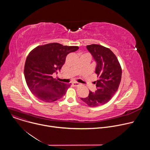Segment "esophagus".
Instances as JSON below:
<instances>
[{"instance_id":"esophagus-1","label":"esophagus","mask_w":150,"mask_h":150,"mask_svg":"<svg viewBox=\"0 0 150 150\" xmlns=\"http://www.w3.org/2000/svg\"><path fill=\"white\" fill-rule=\"evenodd\" d=\"M79 85H80V83H78V82H72V85H73L74 87H78Z\"/></svg>"}]
</instances>
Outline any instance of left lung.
Here are the masks:
<instances>
[{"mask_svg":"<svg viewBox=\"0 0 150 150\" xmlns=\"http://www.w3.org/2000/svg\"><path fill=\"white\" fill-rule=\"evenodd\" d=\"M97 63L94 81L97 90L90 91L86 98H81L90 107H97L109 101L117 91L122 78V68L116 55L109 48L93 44L87 46Z\"/></svg>","mask_w":150,"mask_h":150,"instance_id":"8db88e82","label":"left lung"}]
</instances>
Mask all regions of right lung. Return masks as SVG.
Instances as JSON below:
<instances>
[{"label": "right lung", "mask_w": 150, "mask_h": 150, "mask_svg": "<svg viewBox=\"0 0 150 150\" xmlns=\"http://www.w3.org/2000/svg\"><path fill=\"white\" fill-rule=\"evenodd\" d=\"M78 49L53 42L38 46L30 52L25 63L24 76L28 88L37 98L52 103L65 94L71 83L59 82L52 75L60 70L67 56Z\"/></svg>", "instance_id": "right-lung-1"}]
</instances>
